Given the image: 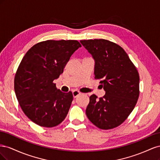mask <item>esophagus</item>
<instances>
[{
	"label": "esophagus",
	"mask_w": 160,
	"mask_h": 160,
	"mask_svg": "<svg viewBox=\"0 0 160 160\" xmlns=\"http://www.w3.org/2000/svg\"><path fill=\"white\" fill-rule=\"evenodd\" d=\"M81 94L80 92L79 91H77V90H74L72 91V95H73V98H76L77 96Z\"/></svg>",
	"instance_id": "34e87169"
}]
</instances>
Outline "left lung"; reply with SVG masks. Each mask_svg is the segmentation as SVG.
Listing matches in <instances>:
<instances>
[{"label": "left lung", "mask_w": 160, "mask_h": 160, "mask_svg": "<svg viewBox=\"0 0 160 160\" xmlns=\"http://www.w3.org/2000/svg\"><path fill=\"white\" fill-rule=\"evenodd\" d=\"M95 60V79H99L105 95L89 98L86 115L101 129L123 123L134 109L139 95V75L122 47L105 39L80 41Z\"/></svg>", "instance_id": "1"}]
</instances>
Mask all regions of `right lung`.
I'll use <instances>...</instances> for the list:
<instances>
[{
	"mask_svg": "<svg viewBox=\"0 0 160 160\" xmlns=\"http://www.w3.org/2000/svg\"><path fill=\"white\" fill-rule=\"evenodd\" d=\"M81 47L75 40H47L28 50L14 77V91L18 103L32 122L45 128L60 124L69 112L71 91L57 89V79L71 56Z\"/></svg>",
	"mask_w": 160,
	"mask_h": 160,
	"instance_id": "right-lung-1",
	"label": "right lung"
}]
</instances>
